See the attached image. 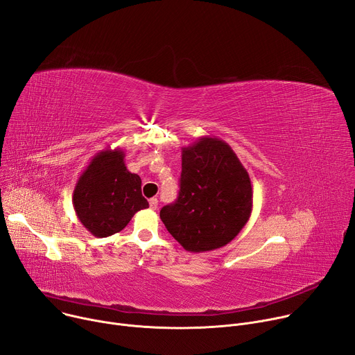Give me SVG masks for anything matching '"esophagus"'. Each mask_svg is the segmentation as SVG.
<instances>
[{
  "mask_svg": "<svg viewBox=\"0 0 355 355\" xmlns=\"http://www.w3.org/2000/svg\"><path fill=\"white\" fill-rule=\"evenodd\" d=\"M148 204H150V208H151V209H157V207H158V200H157V198H151V200L148 201Z\"/></svg>",
  "mask_w": 355,
  "mask_h": 355,
  "instance_id": "esophagus-1",
  "label": "esophagus"
}]
</instances>
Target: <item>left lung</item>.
Returning <instances> with one entry per match:
<instances>
[{"label":"left lung","mask_w":355,"mask_h":355,"mask_svg":"<svg viewBox=\"0 0 355 355\" xmlns=\"http://www.w3.org/2000/svg\"><path fill=\"white\" fill-rule=\"evenodd\" d=\"M178 198L159 211L167 231L188 252L228 245L253 208L249 174L228 143L204 136L182 147Z\"/></svg>","instance_id":"8db88e82"}]
</instances>
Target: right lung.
<instances>
[{
    "label": "right lung",
    "mask_w": 355,
    "mask_h": 355,
    "mask_svg": "<svg viewBox=\"0 0 355 355\" xmlns=\"http://www.w3.org/2000/svg\"><path fill=\"white\" fill-rule=\"evenodd\" d=\"M78 219L96 238L120 232L133 215L148 207L141 178L127 170L124 151L105 148L80 173L72 197Z\"/></svg>",
    "instance_id": "1"
}]
</instances>
